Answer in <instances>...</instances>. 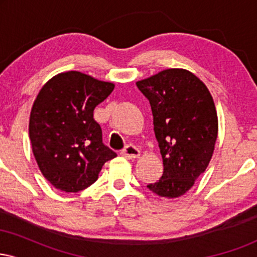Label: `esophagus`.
I'll return each mask as SVG.
<instances>
[{
	"label": "esophagus",
	"mask_w": 257,
	"mask_h": 257,
	"mask_svg": "<svg viewBox=\"0 0 257 257\" xmlns=\"http://www.w3.org/2000/svg\"><path fill=\"white\" fill-rule=\"evenodd\" d=\"M122 156L128 159H135L140 156V151L134 145H126L122 151Z\"/></svg>",
	"instance_id": "1"
}]
</instances>
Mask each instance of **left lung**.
Listing matches in <instances>:
<instances>
[{
  "instance_id": "obj_1",
  "label": "left lung",
  "mask_w": 257,
  "mask_h": 257,
  "mask_svg": "<svg viewBox=\"0 0 257 257\" xmlns=\"http://www.w3.org/2000/svg\"><path fill=\"white\" fill-rule=\"evenodd\" d=\"M149 99L153 131L163 159V175L150 191L178 198L190 190L213 157L217 113L206 85L192 72L168 69L137 82Z\"/></svg>"
}]
</instances>
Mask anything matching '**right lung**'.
Returning a JSON list of instances; mask_svg holds the SVG:
<instances>
[{"instance_id":"add662e5","label":"right lung","mask_w":257,"mask_h":257,"mask_svg":"<svg viewBox=\"0 0 257 257\" xmlns=\"http://www.w3.org/2000/svg\"><path fill=\"white\" fill-rule=\"evenodd\" d=\"M114 84L78 71L59 73L38 93L30 113L32 152L43 176L58 190L78 192L98 180L101 168L116 157L102 143L94 108Z\"/></svg>"}]
</instances>
